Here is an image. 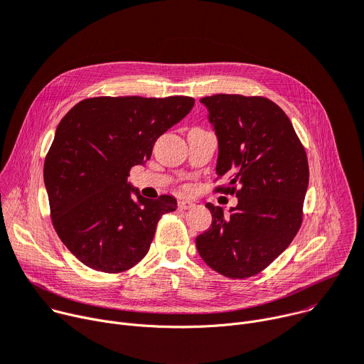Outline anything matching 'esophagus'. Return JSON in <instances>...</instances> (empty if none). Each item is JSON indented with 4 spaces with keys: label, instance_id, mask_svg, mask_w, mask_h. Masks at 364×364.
<instances>
[{
    "label": "esophagus",
    "instance_id": "esophagus-1",
    "mask_svg": "<svg viewBox=\"0 0 364 364\" xmlns=\"http://www.w3.org/2000/svg\"><path fill=\"white\" fill-rule=\"evenodd\" d=\"M178 208H180L181 210H188V209H191V208H195V203L190 202V200H180V202H178Z\"/></svg>",
    "mask_w": 364,
    "mask_h": 364
}]
</instances>
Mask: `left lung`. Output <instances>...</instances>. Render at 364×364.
Wrapping results in <instances>:
<instances>
[{"instance_id":"left-lung-1","label":"left lung","mask_w":364,"mask_h":364,"mask_svg":"<svg viewBox=\"0 0 364 364\" xmlns=\"http://www.w3.org/2000/svg\"><path fill=\"white\" fill-rule=\"evenodd\" d=\"M218 137L220 186L238 203L224 213L208 203L210 228L196 238L205 263L227 278H250L291 243L303 223L309 186L304 146L291 121L263 96L212 95L202 98Z\"/></svg>"}]
</instances>
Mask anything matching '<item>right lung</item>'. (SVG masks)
<instances>
[{"mask_svg": "<svg viewBox=\"0 0 364 364\" xmlns=\"http://www.w3.org/2000/svg\"><path fill=\"white\" fill-rule=\"evenodd\" d=\"M193 105L188 96H98L60 121L43 181L58 237L89 268L107 274L133 268L149 252L161 216L176 210L173 196L141 198L127 177Z\"/></svg>", "mask_w": 364, "mask_h": 364, "instance_id": "obj_1", "label": "right lung"}]
</instances>
